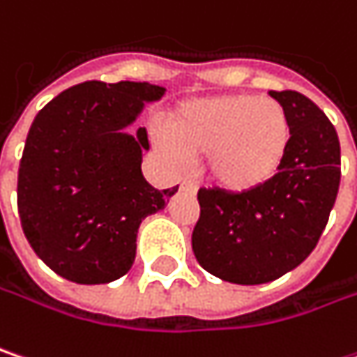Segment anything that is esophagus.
Instances as JSON below:
<instances>
[{"label":"esophagus","instance_id":"obj_1","mask_svg":"<svg viewBox=\"0 0 357 357\" xmlns=\"http://www.w3.org/2000/svg\"><path fill=\"white\" fill-rule=\"evenodd\" d=\"M179 190H181V192H188V194H196V192H198V183H196L194 179L183 178L179 181Z\"/></svg>","mask_w":357,"mask_h":357}]
</instances>
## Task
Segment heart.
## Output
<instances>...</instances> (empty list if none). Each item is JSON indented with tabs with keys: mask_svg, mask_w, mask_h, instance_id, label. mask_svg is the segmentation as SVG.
I'll use <instances>...</instances> for the list:
<instances>
[{
	"mask_svg": "<svg viewBox=\"0 0 357 357\" xmlns=\"http://www.w3.org/2000/svg\"><path fill=\"white\" fill-rule=\"evenodd\" d=\"M163 151L206 158L210 179L226 192L259 190L279 174L291 145L281 102L257 95H216L179 102L165 116Z\"/></svg>",
	"mask_w": 357,
	"mask_h": 357,
	"instance_id": "heart-1",
	"label": "heart"
}]
</instances>
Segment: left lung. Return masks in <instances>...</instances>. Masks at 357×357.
Instances as JSON below:
<instances>
[{"label":"left lung","instance_id":"obj_1","mask_svg":"<svg viewBox=\"0 0 357 357\" xmlns=\"http://www.w3.org/2000/svg\"><path fill=\"white\" fill-rule=\"evenodd\" d=\"M291 121V145L279 174L259 190L198 192L194 255L210 275L236 284L271 283L317 246L337 198L342 155L335 127L297 91H271Z\"/></svg>","mask_w":357,"mask_h":357}]
</instances>
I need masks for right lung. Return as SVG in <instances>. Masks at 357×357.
I'll return each instance as SVG.
<instances>
[{
	"label": "right lung",
	"instance_id": "obj_1",
	"mask_svg": "<svg viewBox=\"0 0 357 357\" xmlns=\"http://www.w3.org/2000/svg\"><path fill=\"white\" fill-rule=\"evenodd\" d=\"M163 86L89 80L60 93L33 119L17 172V212L33 252L78 284L116 281L135 261L141 220L176 188L143 178L147 131L127 133Z\"/></svg>",
	"mask_w": 357,
	"mask_h": 357
}]
</instances>
